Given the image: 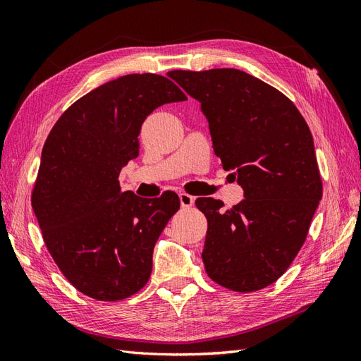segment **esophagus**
<instances>
[{"label":"esophagus","instance_id":"esophagus-1","mask_svg":"<svg viewBox=\"0 0 361 361\" xmlns=\"http://www.w3.org/2000/svg\"><path fill=\"white\" fill-rule=\"evenodd\" d=\"M179 200H180L182 207H191L194 204V197H192V195L187 194V192H180Z\"/></svg>","mask_w":361,"mask_h":361}]
</instances>
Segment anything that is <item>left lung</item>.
Segmentation results:
<instances>
[{"instance_id": "left-lung-1", "label": "left lung", "mask_w": 361, "mask_h": 361, "mask_svg": "<svg viewBox=\"0 0 361 361\" xmlns=\"http://www.w3.org/2000/svg\"><path fill=\"white\" fill-rule=\"evenodd\" d=\"M167 75L200 102L215 155L244 190L227 211L221 200H195L207 220V276L236 292L267 288L298 255L322 199L310 129L285 94L243 71Z\"/></svg>"}]
</instances>
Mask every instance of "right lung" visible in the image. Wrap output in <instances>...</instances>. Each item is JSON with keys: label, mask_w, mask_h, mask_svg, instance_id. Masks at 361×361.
<instances>
[{"label": "right lung", "mask_w": 361, "mask_h": 361, "mask_svg": "<svg viewBox=\"0 0 361 361\" xmlns=\"http://www.w3.org/2000/svg\"><path fill=\"white\" fill-rule=\"evenodd\" d=\"M187 96L166 76L130 73L82 96L42 149L31 204L60 271L84 295L118 301L143 288L178 194L122 192L118 174L138 157L140 129L158 106Z\"/></svg>", "instance_id": "add662e5"}]
</instances>
